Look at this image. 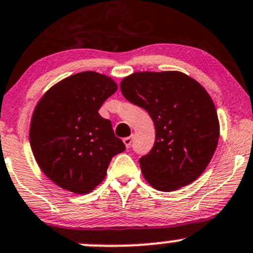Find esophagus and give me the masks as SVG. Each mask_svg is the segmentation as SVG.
I'll return each mask as SVG.
<instances>
[{
	"label": "esophagus",
	"instance_id": "34e87169",
	"mask_svg": "<svg viewBox=\"0 0 253 253\" xmlns=\"http://www.w3.org/2000/svg\"><path fill=\"white\" fill-rule=\"evenodd\" d=\"M124 143H125V145H126V148L131 147L132 137H126V138H124Z\"/></svg>",
	"mask_w": 253,
	"mask_h": 253
}]
</instances>
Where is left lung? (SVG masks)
Instances as JSON below:
<instances>
[{
    "mask_svg": "<svg viewBox=\"0 0 253 253\" xmlns=\"http://www.w3.org/2000/svg\"><path fill=\"white\" fill-rule=\"evenodd\" d=\"M120 88L154 122L155 143L139 159L147 182L170 192L200 177L220 133L215 106L206 89L177 71L136 72L122 79Z\"/></svg>",
    "mask_w": 253,
    "mask_h": 253,
    "instance_id": "1",
    "label": "left lung"
}]
</instances>
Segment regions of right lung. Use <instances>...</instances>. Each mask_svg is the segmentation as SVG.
Here are the masks:
<instances>
[{
    "label": "right lung",
    "mask_w": 253,
    "mask_h": 253,
    "mask_svg": "<svg viewBox=\"0 0 253 253\" xmlns=\"http://www.w3.org/2000/svg\"><path fill=\"white\" fill-rule=\"evenodd\" d=\"M117 90L105 75L81 72L62 79L42 95L30 122V147L40 169L70 192L85 195L105 178L112 157L126 147L110 120L99 115Z\"/></svg>",
    "instance_id": "obj_1"
}]
</instances>
